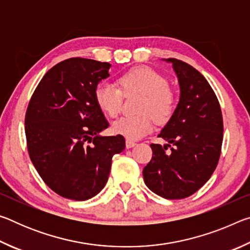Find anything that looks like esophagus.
<instances>
[{
    "mask_svg": "<svg viewBox=\"0 0 250 250\" xmlns=\"http://www.w3.org/2000/svg\"><path fill=\"white\" fill-rule=\"evenodd\" d=\"M134 146H135V142L130 141V140H126L125 141V147H126V149H131V147H133Z\"/></svg>",
    "mask_w": 250,
    "mask_h": 250,
    "instance_id": "obj_1",
    "label": "esophagus"
}]
</instances>
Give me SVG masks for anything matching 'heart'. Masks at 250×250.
Instances as JSON below:
<instances>
[{
	"mask_svg": "<svg viewBox=\"0 0 250 250\" xmlns=\"http://www.w3.org/2000/svg\"><path fill=\"white\" fill-rule=\"evenodd\" d=\"M120 89L115 84L103 82L95 88V100L105 115L115 118L120 111L122 94H141L137 110L138 115L121 117L112 124V132L128 140H138L150 133L153 119L163 124L174 111L175 98L167 87L164 76L150 67H137L122 74L118 79ZM154 118H152L151 117Z\"/></svg>",
	"mask_w": 250,
	"mask_h": 250,
	"instance_id": "obj_1",
	"label": "heart"
}]
</instances>
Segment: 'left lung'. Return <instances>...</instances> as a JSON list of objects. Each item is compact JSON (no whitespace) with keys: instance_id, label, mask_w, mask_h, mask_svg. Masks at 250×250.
Instances as JSON below:
<instances>
[{"instance_id":"left-lung-1","label":"left lung","mask_w":250,"mask_h":250,"mask_svg":"<svg viewBox=\"0 0 250 250\" xmlns=\"http://www.w3.org/2000/svg\"><path fill=\"white\" fill-rule=\"evenodd\" d=\"M171 62L180 84V100L159 138L163 146L151 145L153 155L143 168L152 192L167 200H181L198 191L213 174L221 155L223 117L221 105L200 71L175 58ZM173 146L171 152L167 147Z\"/></svg>"}]
</instances>
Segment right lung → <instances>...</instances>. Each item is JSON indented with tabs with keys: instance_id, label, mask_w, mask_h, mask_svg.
Masks as SVG:
<instances>
[{
	"instance_id": "obj_1",
	"label": "right lung",
	"mask_w": 250,
	"mask_h": 250,
	"mask_svg": "<svg viewBox=\"0 0 250 250\" xmlns=\"http://www.w3.org/2000/svg\"><path fill=\"white\" fill-rule=\"evenodd\" d=\"M109 62L69 58L50 68L36 87L25 116L32 163L55 193L86 201L104 188L112 156L125 150L122 135L104 137L109 126L95 88L109 77Z\"/></svg>"
}]
</instances>
